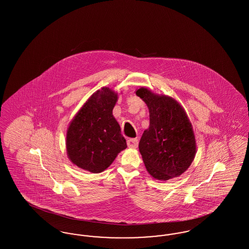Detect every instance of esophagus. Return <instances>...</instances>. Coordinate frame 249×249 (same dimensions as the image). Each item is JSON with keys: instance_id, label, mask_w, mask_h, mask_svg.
I'll use <instances>...</instances> for the list:
<instances>
[{"instance_id": "34e87169", "label": "esophagus", "mask_w": 249, "mask_h": 249, "mask_svg": "<svg viewBox=\"0 0 249 249\" xmlns=\"http://www.w3.org/2000/svg\"><path fill=\"white\" fill-rule=\"evenodd\" d=\"M127 144L130 148H136L138 146V140L136 138H133V139H129L127 141Z\"/></svg>"}]
</instances>
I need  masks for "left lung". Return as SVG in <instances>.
Masks as SVG:
<instances>
[{
  "label": "left lung",
  "mask_w": 249,
  "mask_h": 249,
  "mask_svg": "<svg viewBox=\"0 0 249 249\" xmlns=\"http://www.w3.org/2000/svg\"><path fill=\"white\" fill-rule=\"evenodd\" d=\"M136 95L149 110V128L143 131L139 150L147 172L158 180L178 178L196 154L192 125L184 108L174 98L140 88Z\"/></svg>",
  "instance_id": "1"
}]
</instances>
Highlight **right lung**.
I'll return each mask as SVG.
<instances>
[{"label": "right lung", "instance_id": "add662e5", "mask_svg": "<svg viewBox=\"0 0 249 249\" xmlns=\"http://www.w3.org/2000/svg\"><path fill=\"white\" fill-rule=\"evenodd\" d=\"M118 93L102 88L77 112L66 134V150L74 165L98 174L127 147L120 126L113 116Z\"/></svg>", "mask_w": 249, "mask_h": 249}]
</instances>
